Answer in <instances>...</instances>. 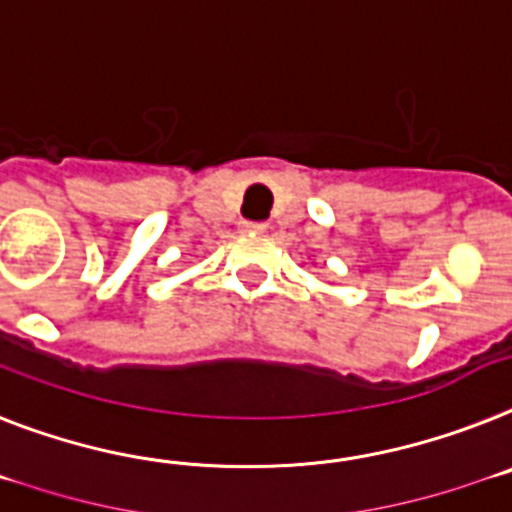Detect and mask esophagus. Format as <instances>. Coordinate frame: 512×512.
Instances as JSON below:
<instances>
[{
    "instance_id": "obj_1",
    "label": "esophagus",
    "mask_w": 512,
    "mask_h": 512,
    "mask_svg": "<svg viewBox=\"0 0 512 512\" xmlns=\"http://www.w3.org/2000/svg\"><path fill=\"white\" fill-rule=\"evenodd\" d=\"M239 229H242L244 234H263L268 226H265L263 221H242L239 223Z\"/></svg>"
}]
</instances>
